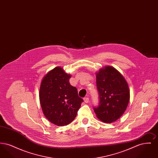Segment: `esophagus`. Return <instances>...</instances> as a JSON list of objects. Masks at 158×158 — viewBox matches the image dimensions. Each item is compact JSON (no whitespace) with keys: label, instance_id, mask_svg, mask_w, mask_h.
I'll list each match as a JSON object with an SVG mask.
<instances>
[{"label":"esophagus","instance_id":"1","mask_svg":"<svg viewBox=\"0 0 158 158\" xmlns=\"http://www.w3.org/2000/svg\"><path fill=\"white\" fill-rule=\"evenodd\" d=\"M83 100H84V102L85 103H88L89 102V98L88 97H85V98H83Z\"/></svg>","mask_w":158,"mask_h":158}]
</instances>
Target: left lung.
<instances>
[{
	"label": "left lung",
	"mask_w": 158,
	"mask_h": 158,
	"mask_svg": "<svg viewBox=\"0 0 158 158\" xmlns=\"http://www.w3.org/2000/svg\"><path fill=\"white\" fill-rule=\"evenodd\" d=\"M99 102L94 110L100 120L111 123L118 119L126 110L130 91L124 77L114 68L106 66L97 73Z\"/></svg>",
	"instance_id": "8db88e82"
}]
</instances>
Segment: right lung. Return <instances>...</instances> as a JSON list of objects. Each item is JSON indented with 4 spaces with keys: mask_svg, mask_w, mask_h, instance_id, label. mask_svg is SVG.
Instances as JSON below:
<instances>
[{
    "mask_svg": "<svg viewBox=\"0 0 158 158\" xmlns=\"http://www.w3.org/2000/svg\"><path fill=\"white\" fill-rule=\"evenodd\" d=\"M71 76L60 67L53 69L44 77L40 89V101L45 117L59 126L68 125L75 118L82 99L72 86Z\"/></svg>",
    "mask_w": 158,
    "mask_h": 158,
    "instance_id": "obj_1",
    "label": "right lung"
}]
</instances>
